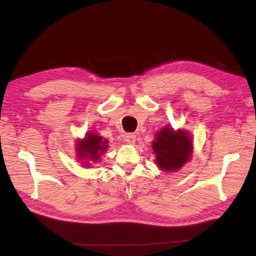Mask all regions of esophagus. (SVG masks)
Masks as SVG:
<instances>
[{"label": "esophagus", "instance_id": "34e87169", "mask_svg": "<svg viewBox=\"0 0 256 256\" xmlns=\"http://www.w3.org/2000/svg\"><path fill=\"white\" fill-rule=\"evenodd\" d=\"M136 136H134L133 133H128L126 136H125V141L128 142V144H136Z\"/></svg>", "mask_w": 256, "mask_h": 256}]
</instances>
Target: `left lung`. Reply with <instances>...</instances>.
Here are the masks:
<instances>
[{
	"mask_svg": "<svg viewBox=\"0 0 256 256\" xmlns=\"http://www.w3.org/2000/svg\"><path fill=\"white\" fill-rule=\"evenodd\" d=\"M156 164L164 172H176L188 162L193 151L190 134L184 130L174 131L166 126L156 134L152 142Z\"/></svg>",
	"mask_w": 256,
	"mask_h": 256,
	"instance_id": "1",
	"label": "left lung"
}]
</instances>
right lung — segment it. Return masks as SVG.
<instances>
[{"mask_svg":"<svg viewBox=\"0 0 256 256\" xmlns=\"http://www.w3.org/2000/svg\"><path fill=\"white\" fill-rule=\"evenodd\" d=\"M107 144L108 141L98 136L97 133L88 132L84 140L76 142V157L82 164L89 167L92 162H96L100 159V156L108 148Z\"/></svg>","mask_w":256,"mask_h":256,"instance_id":"add662e5","label":"right lung"}]
</instances>
